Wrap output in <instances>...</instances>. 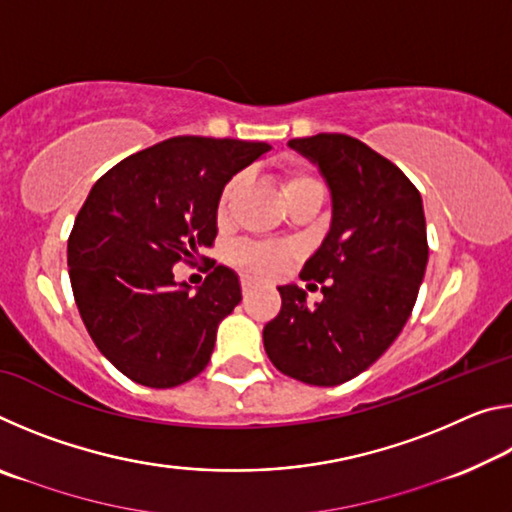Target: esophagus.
<instances>
[{
  "label": "esophagus",
  "instance_id": "1",
  "mask_svg": "<svg viewBox=\"0 0 512 512\" xmlns=\"http://www.w3.org/2000/svg\"><path fill=\"white\" fill-rule=\"evenodd\" d=\"M250 289H253V280H248V277H244V280H241V291L248 293Z\"/></svg>",
  "mask_w": 512,
  "mask_h": 512
}]
</instances>
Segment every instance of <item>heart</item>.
<instances>
[{
  "label": "heart",
  "instance_id": "obj_1",
  "mask_svg": "<svg viewBox=\"0 0 512 512\" xmlns=\"http://www.w3.org/2000/svg\"><path fill=\"white\" fill-rule=\"evenodd\" d=\"M241 183H244V178L241 176H235L230 180L228 185H225L223 194L219 198V216H225L230 210V203L232 198L237 196ZM284 194H287V198L298 192V189L302 187H311V185H318L314 178L309 176V173H302V171H287L284 173ZM291 248L287 246H280V244H257V246H241L237 248L235 253V259L237 264L244 268V271L253 273L257 277H275L280 275L284 268L289 266L291 262Z\"/></svg>",
  "mask_w": 512,
  "mask_h": 512
}]
</instances>
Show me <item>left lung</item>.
<instances>
[{
    "label": "left lung",
    "mask_w": 512,
    "mask_h": 512,
    "mask_svg": "<svg viewBox=\"0 0 512 512\" xmlns=\"http://www.w3.org/2000/svg\"><path fill=\"white\" fill-rule=\"evenodd\" d=\"M289 146L316 164L332 196L329 232L300 273L323 284V300L309 305L296 284L277 287L282 309L264 327V350L284 375L339 386L391 348L411 316L429 259L422 196L391 160L350 135Z\"/></svg>",
    "instance_id": "obj_1"
}]
</instances>
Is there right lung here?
<instances>
[{
	"mask_svg": "<svg viewBox=\"0 0 512 512\" xmlns=\"http://www.w3.org/2000/svg\"><path fill=\"white\" fill-rule=\"evenodd\" d=\"M268 151L266 142L171 137L90 189L67 241L69 280L94 345L128 379L173 388L205 370L219 323L241 302L239 275L212 262L192 293L173 264L212 248L223 187Z\"/></svg>",
	"mask_w": 512,
	"mask_h": 512,
	"instance_id": "1",
	"label": "right lung"
}]
</instances>
